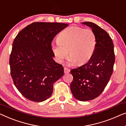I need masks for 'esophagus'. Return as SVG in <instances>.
<instances>
[{
	"instance_id": "34e87169",
	"label": "esophagus",
	"mask_w": 126,
	"mask_h": 126,
	"mask_svg": "<svg viewBox=\"0 0 126 126\" xmlns=\"http://www.w3.org/2000/svg\"><path fill=\"white\" fill-rule=\"evenodd\" d=\"M70 70L69 68H67V67H64V72L65 74L68 73V72H70Z\"/></svg>"
}]
</instances>
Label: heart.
Masks as SVG:
<instances>
[{
  "mask_svg": "<svg viewBox=\"0 0 126 126\" xmlns=\"http://www.w3.org/2000/svg\"><path fill=\"white\" fill-rule=\"evenodd\" d=\"M96 43V35L91 29L71 26L59 33L52 50L58 62H62L68 53L71 62L81 64L91 58Z\"/></svg>",
  "mask_w": 126,
  "mask_h": 126,
  "instance_id": "obj_1",
  "label": "heart"
}]
</instances>
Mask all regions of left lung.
<instances>
[{"label": "left lung", "mask_w": 126, "mask_h": 126, "mask_svg": "<svg viewBox=\"0 0 126 126\" xmlns=\"http://www.w3.org/2000/svg\"><path fill=\"white\" fill-rule=\"evenodd\" d=\"M82 24L95 32L96 46L87 63L71 70L73 80L70 89L75 98L88 101L97 98L104 91L112 75L115 57L114 43L107 32L94 23Z\"/></svg>", "instance_id": "left-lung-1"}]
</instances>
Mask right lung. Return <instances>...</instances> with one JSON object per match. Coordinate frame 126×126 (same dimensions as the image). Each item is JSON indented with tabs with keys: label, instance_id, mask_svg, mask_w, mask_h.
Segmentation results:
<instances>
[{
	"label": "right lung",
	"instance_id": "obj_1",
	"mask_svg": "<svg viewBox=\"0 0 126 126\" xmlns=\"http://www.w3.org/2000/svg\"><path fill=\"white\" fill-rule=\"evenodd\" d=\"M68 24L34 22L19 32L10 56L11 75L23 96L41 102L48 99L53 84L62 77V65L53 59L51 42Z\"/></svg>",
	"mask_w": 126,
	"mask_h": 126
}]
</instances>
